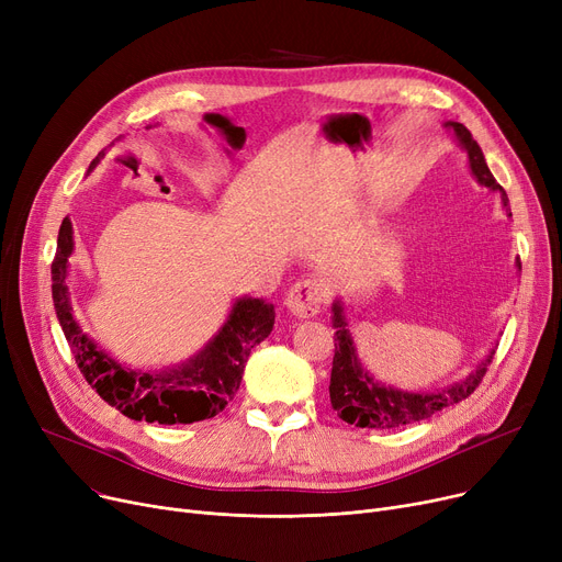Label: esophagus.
Masks as SVG:
<instances>
[{
    "instance_id": "1",
    "label": "esophagus",
    "mask_w": 562,
    "mask_h": 562,
    "mask_svg": "<svg viewBox=\"0 0 562 562\" xmlns=\"http://www.w3.org/2000/svg\"><path fill=\"white\" fill-rule=\"evenodd\" d=\"M321 303H323V286L314 278L293 284L284 299L286 310L299 318H312L314 314H318Z\"/></svg>"
}]
</instances>
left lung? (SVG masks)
Wrapping results in <instances>:
<instances>
[{
	"label": "left lung",
	"mask_w": 562,
	"mask_h": 562,
	"mask_svg": "<svg viewBox=\"0 0 562 562\" xmlns=\"http://www.w3.org/2000/svg\"><path fill=\"white\" fill-rule=\"evenodd\" d=\"M447 127L453 130L458 143L467 150L469 168L474 172L476 180L483 187L498 191L501 200H504V206L508 210V195L504 189H501V184H496L494 175L490 172L483 150L474 140V136H471V132L462 123L449 121ZM517 269H521L519 261H517ZM333 312H335L337 333H335V358H333V373H330V403L337 409V415L350 426L392 430V428H401L407 424L428 419L437 415L439 409L451 407L474 394V390L481 385V380L494 358V350H490V356L476 367V371H471L464 380L439 392L417 394V392L385 387L362 369L356 352V344H352L350 330L346 328L348 323L344 318L341 305L335 303Z\"/></svg>",
	"instance_id": "8db88e82"
}]
</instances>
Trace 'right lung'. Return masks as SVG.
Wrapping results in <instances>:
<instances>
[{"instance_id":"add662e5","label":"right lung","mask_w":562,"mask_h":562,"mask_svg":"<svg viewBox=\"0 0 562 562\" xmlns=\"http://www.w3.org/2000/svg\"><path fill=\"white\" fill-rule=\"evenodd\" d=\"M102 155L93 159L88 170L98 166ZM72 248V223L64 218L52 261V299L56 318L88 385L134 422L172 426L216 417L239 390L250 350L271 335L276 323L273 305L261 299H239L218 335L187 364L147 373L132 371L100 350L75 321L66 284Z\"/></svg>"}]
</instances>
